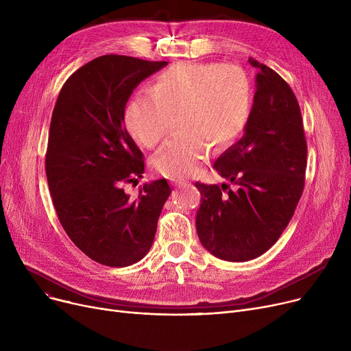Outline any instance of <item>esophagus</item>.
I'll return each mask as SVG.
<instances>
[{
    "label": "esophagus",
    "instance_id": "esophagus-1",
    "mask_svg": "<svg viewBox=\"0 0 351 351\" xmlns=\"http://www.w3.org/2000/svg\"><path fill=\"white\" fill-rule=\"evenodd\" d=\"M188 183H189V180H186V179H171V185L175 188L185 186V185H188Z\"/></svg>",
    "mask_w": 351,
    "mask_h": 351
}]
</instances>
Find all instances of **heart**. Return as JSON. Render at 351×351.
I'll return each mask as SVG.
<instances>
[{"label": "heart", "instance_id": "1", "mask_svg": "<svg viewBox=\"0 0 351 351\" xmlns=\"http://www.w3.org/2000/svg\"><path fill=\"white\" fill-rule=\"evenodd\" d=\"M147 92L128 102L123 122L139 145L155 149L169 132L171 117L179 114L183 134L154 159L155 171L166 178L195 173L210 146L226 149L243 134L252 115V82L236 65L180 62L158 73Z\"/></svg>", "mask_w": 351, "mask_h": 351}]
</instances>
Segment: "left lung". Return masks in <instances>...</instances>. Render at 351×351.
Returning <instances> with one entry per match:
<instances>
[{"label":"left lung","mask_w":351,"mask_h":351,"mask_svg":"<svg viewBox=\"0 0 351 351\" xmlns=\"http://www.w3.org/2000/svg\"><path fill=\"white\" fill-rule=\"evenodd\" d=\"M257 68L252 115L243 136L217 158L213 168L234 183L229 189L196 182L200 243L228 262H247L280 237L304 188L307 143L296 95L271 68Z\"/></svg>","instance_id":"left-lung-1"}]
</instances>
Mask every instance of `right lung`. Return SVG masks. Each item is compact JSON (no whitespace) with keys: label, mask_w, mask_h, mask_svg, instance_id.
<instances>
[{"label":"right lung","mask_w":351,"mask_h":351,"mask_svg":"<svg viewBox=\"0 0 351 351\" xmlns=\"http://www.w3.org/2000/svg\"><path fill=\"white\" fill-rule=\"evenodd\" d=\"M166 61L102 55L77 69L55 104L45 156L52 204L60 222L92 261L131 266L149 252L171 188L145 183L136 199L123 186L138 183L143 155L123 125L134 89Z\"/></svg>","instance_id":"obj_1"}]
</instances>
